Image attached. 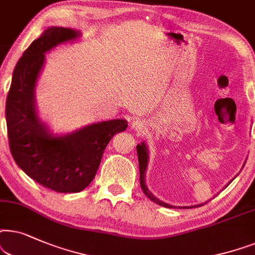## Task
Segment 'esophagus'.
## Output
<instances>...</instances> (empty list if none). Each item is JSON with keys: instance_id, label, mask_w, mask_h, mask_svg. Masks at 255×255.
Returning <instances> with one entry per match:
<instances>
[{"instance_id": "esophagus-1", "label": "esophagus", "mask_w": 255, "mask_h": 255, "mask_svg": "<svg viewBox=\"0 0 255 255\" xmlns=\"http://www.w3.org/2000/svg\"><path fill=\"white\" fill-rule=\"evenodd\" d=\"M131 127H133V129L136 130V131H143L145 129V127H147V125H145L144 121L136 120V121L133 122Z\"/></svg>"}]
</instances>
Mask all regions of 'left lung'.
<instances>
[{
    "label": "left lung",
    "mask_w": 255,
    "mask_h": 255,
    "mask_svg": "<svg viewBox=\"0 0 255 255\" xmlns=\"http://www.w3.org/2000/svg\"><path fill=\"white\" fill-rule=\"evenodd\" d=\"M136 151H137V158H138V168H140V184H141V188L143 190L144 195L148 197L149 199L152 202H155L156 204L161 205V206H164V208H177V206H174V205H170V204H167V203L159 201L158 198H156L154 197V195L149 191V189L147 188V185H145V171H147V165H148V148L147 145H145L144 142H142L141 144H137L136 145ZM208 203V202H206ZM205 204V203H204ZM204 204H198V205H192V206H178V208H186V209H191V208H199V206L204 205Z\"/></svg>",
    "instance_id": "left-lung-1"
}]
</instances>
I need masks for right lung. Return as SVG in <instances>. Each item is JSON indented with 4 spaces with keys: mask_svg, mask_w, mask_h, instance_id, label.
<instances>
[{
    "mask_svg": "<svg viewBox=\"0 0 255 255\" xmlns=\"http://www.w3.org/2000/svg\"><path fill=\"white\" fill-rule=\"evenodd\" d=\"M78 37L80 32L73 29L51 26L33 40L16 64L5 103L9 147L16 164L40 185L64 193L90 185L106 145L128 126L124 119H114L58 136L39 120L35 87L44 53Z\"/></svg>",
    "mask_w": 255,
    "mask_h": 255,
    "instance_id": "right-lung-1",
    "label": "right lung"
}]
</instances>
